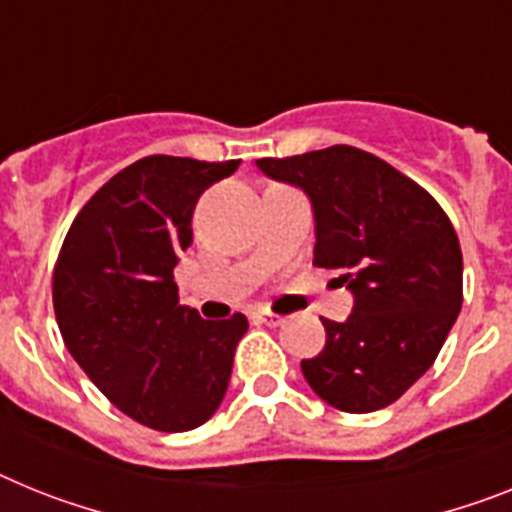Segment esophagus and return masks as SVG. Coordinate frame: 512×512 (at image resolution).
Here are the masks:
<instances>
[{
    "label": "esophagus",
    "instance_id": "34e87169",
    "mask_svg": "<svg viewBox=\"0 0 512 512\" xmlns=\"http://www.w3.org/2000/svg\"><path fill=\"white\" fill-rule=\"evenodd\" d=\"M255 320L263 322V325H270V328H276V325H283V320H286V317L276 315V312H270V309H257Z\"/></svg>",
    "mask_w": 512,
    "mask_h": 512
}]
</instances>
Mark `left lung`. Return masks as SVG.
<instances>
[{
    "mask_svg": "<svg viewBox=\"0 0 512 512\" xmlns=\"http://www.w3.org/2000/svg\"><path fill=\"white\" fill-rule=\"evenodd\" d=\"M302 187L317 221L315 265L354 291L346 322L322 317L325 349L302 372L322 401L369 414L398 401L435 364L463 304V255L448 213L388 161L351 145L260 158Z\"/></svg>",
    "mask_w": 512,
    "mask_h": 512,
    "instance_id": "left-lung-1",
    "label": "left lung"
}]
</instances>
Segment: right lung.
Masks as SVG:
<instances>
[{
    "instance_id": "add662e5",
    "label": "right lung",
    "mask_w": 512,
    "mask_h": 512,
    "mask_svg": "<svg viewBox=\"0 0 512 512\" xmlns=\"http://www.w3.org/2000/svg\"><path fill=\"white\" fill-rule=\"evenodd\" d=\"M239 163L140 158L83 205L54 265L64 346L122 414L158 432L208 422L249 328L242 312L203 320L174 283L197 200Z\"/></svg>"
}]
</instances>
